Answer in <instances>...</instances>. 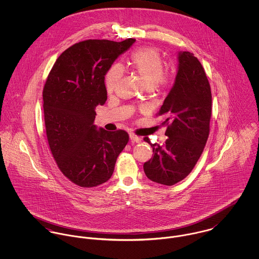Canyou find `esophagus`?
Masks as SVG:
<instances>
[{
  "label": "esophagus",
  "mask_w": 259,
  "mask_h": 259,
  "mask_svg": "<svg viewBox=\"0 0 259 259\" xmlns=\"http://www.w3.org/2000/svg\"><path fill=\"white\" fill-rule=\"evenodd\" d=\"M130 139H131V141H132L133 143L139 144V143L142 142V139H141L139 136H137V135H135V134H133V133L130 134Z\"/></svg>",
  "instance_id": "esophagus-1"
}]
</instances>
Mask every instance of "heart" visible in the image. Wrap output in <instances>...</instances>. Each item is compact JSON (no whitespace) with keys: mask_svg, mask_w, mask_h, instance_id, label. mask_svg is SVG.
<instances>
[{"mask_svg":"<svg viewBox=\"0 0 259 259\" xmlns=\"http://www.w3.org/2000/svg\"><path fill=\"white\" fill-rule=\"evenodd\" d=\"M130 66L148 88L156 91H165L172 83V74L163 71L164 62L155 48L144 47L136 50L131 55ZM122 75L120 66L113 65L105 77L106 90L112 93Z\"/></svg>","mask_w":259,"mask_h":259,"instance_id":"1","label":"heart"}]
</instances>
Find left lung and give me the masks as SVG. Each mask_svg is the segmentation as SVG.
<instances>
[{"label": "left lung", "mask_w": 259, "mask_h": 259, "mask_svg": "<svg viewBox=\"0 0 259 259\" xmlns=\"http://www.w3.org/2000/svg\"><path fill=\"white\" fill-rule=\"evenodd\" d=\"M211 90L205 71L192 53L181 52L175 84L156 116L163 118L167 140L151 144L152 157L144 170L151 182L176 185L185 179L200 157L209 135Z\"/></svg>", "instance_id": "obj_1"}]
</instances>
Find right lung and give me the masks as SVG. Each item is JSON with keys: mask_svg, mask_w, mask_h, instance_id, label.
I'll return each instance as SVG.
<instances>
[{"mask_svg": "<svg viewBox=\"0 0 259 259\" xmlns=\"http://www.w3.org/2000/svg\"><path fill=\"white\" fill-rule=\"evenodd\" d=\"M135 41L131 37L76 42L62 53L47 77L42 101L49 147L60 170L74 185L94 187L108 182L128 143L125 131H97L94 121L95 109L108 99L105 75Z\"/></svg>", "mask_w": 259, "mask_h": 259, "instance_id": "obj_1", "label": "right lung"}]
</instances>
